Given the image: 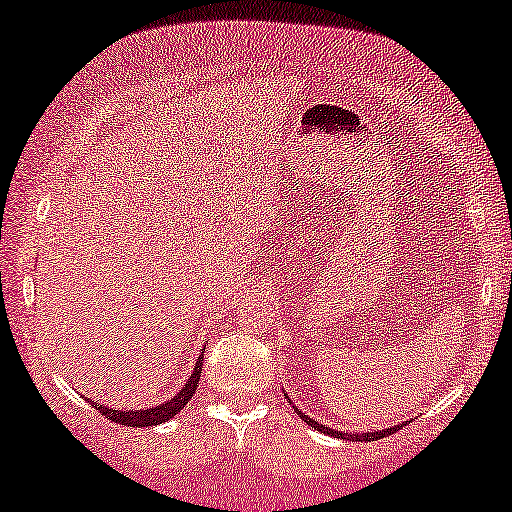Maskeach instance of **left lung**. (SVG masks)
Masks as SVG:
<instances>
[{
  "mask_svg": "<svg viewBox=\"0 0 512 512\" xmlns=\"http://www.w3.org/2000/svg\"><path fill=\"white\" fill-rule=\"evenodd\" d=\"M296 410H298V408H296ZM298 415H300V419H303V422H305L307 426H314V429H317V431H321V433H328V436H338V438H342V440H377V438L391 436V433H396L398 429H401V426H391V429L375 431V433H366V436H354V433H342V431H333V429H328V426L319 424V422H314V419H310V417L305 415V412H300V410H298Z\"/></svg>",
  "mask_w": 512,
  "mask_h": 512,
  "instance_id": "8db88e82",
  "label": "left lung"
}]
</instances>
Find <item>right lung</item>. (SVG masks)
Wrapping results in <instances>:
<instances>
[{"mask_svg": "<svg viewBox=\"0 0 512 512\" xmlns=\"http://www.w3.org/2000/svg\"><path fill=\"white\" fill-rule=\"evenodd\" d=\"M200 370H202V354L198 363H195L193 368V375L191 380L184 384V389L179 391V394H174V398L170 401L163 403V405H156V408H146V410H114V408H104V405H97V410L102 412L104 417L111 419V422L116 424H125V426H156V424H163L167 419H172L177 412L184 408V405L191 401L195 389H198V382H200Z\"/></svg>", "mask_w": 512, "mask_h": 512, "instance_id": "obj_1", "label": "right lung"}]
</instances>
